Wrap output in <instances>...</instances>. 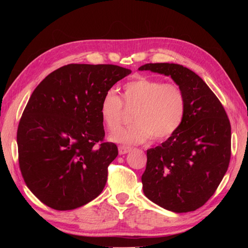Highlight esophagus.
I'll list each match as a JSON object with an SVG mask.
<instances>
[{
    "mask_svg": "<svg viewBox=\"0 0 248 248\" xmlns=\"http://www.w3.org/2000/svg\"><path fill=\"white\" fill-rule=\"evenodd\" d=\"M130 151H131L130 147H127V146H119L118 147V152H119L120 155L128 154V152H130Z\"/></svg>",
    "mask_w": 248,
    "mask_h": 248,
    "instance_id": "1",
    "label": "esophagus"
}]
</instances>
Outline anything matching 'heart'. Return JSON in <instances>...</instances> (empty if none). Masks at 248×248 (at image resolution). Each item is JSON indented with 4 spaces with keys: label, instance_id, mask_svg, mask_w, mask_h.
Listing matches in <instances>:
<instances>
[{
    "label": "heart",
    "instance_id": "1",
    "mask_svg": "<svg viewBox=\"0 0 248 248\" xmlns=\"http://www.w3.org/2000/svg\"><path fill=\"white\" fill-rule=\"evenodd\" d=\"M125 107H136L131 127L117 129L123 123V101L113 89L103 94L100 117L108 131L109 140L124 145H138L152 136L163 140L175 134L183 123L186 109V93L176 83H163L157 78H139L123 88Z\"/></svg>",
    "mask_w": 248,
    "mask_h": 248
}]
</instances>
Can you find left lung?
I'll use <instances>...</instances> for the list:
<instances>
[{
	"label": "left lung",
	"mask_w": 248,
	"mask_h": 248,
	"mask_svg": "<svg viewBox=\"0 0 248 248\" xmlns=\"http://www.w3.org/2000/svg\"><path fill=\"white\" fill-rule=\"evenodd\" d=\"M139 70L170 77L186 100L181 127L164 143L147 150L144 194L170 211H195L217 191L228 170L231 127L227 114L202 78L186 67L156 62Z\"/></svg>",
	"instance_id": "obj_1"
}]
</instances>
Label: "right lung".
<instances>
[{"label":"right lung","mask_w":248,"mask_h":248,"mask_svg":"<svg viewBox=\"0 0 248 248\" xmlns=\"http://www.w3.org/2000/svg\"><path fill=\"white\" fill-rule=\"evenodd\" d=\"M130 73L116 65L70 64L35 88L18 127L19 166L26 186L46 205L77 209L103 191L118 149L103 143L100 103Z\"/></svg>","instance_id":"add662e5"}]
</instances>
